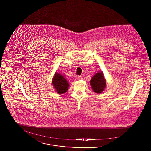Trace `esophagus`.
<instances>
[{"label": "esophagus", "mask_w": 151, "mask_h": 151, "mask_svg": "<svg viewBox=\"0 0 151 151\" xmlns=\"http://www.w3.org/2000/svg\"><path fill=\"white\" fill-rule=\"evenodd\" d=\"M78 78L79 80H81V79H83V77L81 76H78Z\"/></svg>", "instance_id": "34e87169"}]
</instances>
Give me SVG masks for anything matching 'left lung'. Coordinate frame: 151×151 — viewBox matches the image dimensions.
I'll list each match as a JSON object with an SVG mask.
<instances>
[{
	"mask_svg": "<svg viewBox=\"0 0 151 151\" xmlns=\"http://www.w3.org/2000/svg\"><path fill=\"white\" fill-rule=\"evenodd\" d=\"M90 84L94 92L101 93L106 86V81L102 72L97 73L90 81Z\"/></svg>",
	"mask_w": 151,
	"mask_h": 151,
	"instance_id": "1",
	"label": "left lung"
}]
</instances>
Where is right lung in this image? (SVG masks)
Instances as JSON below:
<instances>
[{"instance_id":"right-lung-1","label":"right lung","mask_w":151,"mask_h":151,"mask_svg":"<svg viewBox=\"0 0 151 151\" xmlns=\"http://www.w3.org/2000/svg\"><path fill=\"white\" fill-rule=\"evenodd\" d=\"M52 84L57 92L59 94H63L66 92L68 89L69 84L66 79L62 75L56 73L52 80Z\"/></svg>"}]
</instances>
